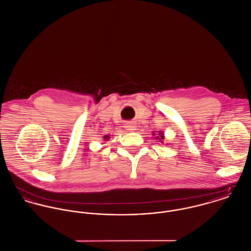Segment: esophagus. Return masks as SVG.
Instances as JSON below:
<instances>
[{"label": "esophagus", "mask_w": 251, "mask_h": 251, "mask_svg": "<svg viewBox=\"0 0 251 251\" xmlns=\"http://www.w3.org/2000/svg\"><path fill=\"white\" fill-rule=\"evenodd\" d=\"M125 128H126L127 130H129V131H133V130H135L136 126H135V125H134L132 122H128V123L126 124Z\"/></svg>", "instance_id": "esophagus-1"}]
</instances>
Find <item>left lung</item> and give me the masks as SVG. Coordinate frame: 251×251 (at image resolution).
I'll list each match as a JSON object with an SVG mask.
<instances>
[{
	"label": "left lung",
	"mask_w": 251,
	"mask_h": 251,
	"mask_svg": "<svg viewBox=\"0 0 251 251\" xmlns=\"http://www.w3.org/2000/svg\"><path fill=\"white\" fill-rule=\"evenodd\" d=\"M157 139H160V141H162V139H165L164 133H163V132H160V133H159V137H157Z\"/></svg>",
	"instance_id": "1"
}]
</instances>
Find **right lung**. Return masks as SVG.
Returning a JSON list of instances; mask_svg holds the SVG:
<instances>
[{"instance_id": "obj_1", "label": "right lung", "mask_w": 251, "mask_h": 251, "mask_svg": "<svg viewBox=\"0 0 251 251\" xmlns=\"http://www.w3.org/2000/svg\"><path fill=\"white\" fill-rule=\"evenodd\" d=\"M109 139H110L109 135H106V136H104V139H105V140H108Z\"/></svg>"}]
</instances>
